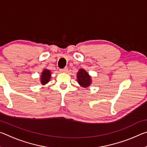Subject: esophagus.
I'll return each instance as SVG.
<instances>
[{
    "instance_id": "obj_1",
    "label": "esophagus",
    "mask_w": 147,
    "mask_h": 147,
    "mask_svg": "<svg viewBox=\"0 0 147 147\" xmlns=\"http://www.w3.org/2000/svg\"><path fill=\"white\" fill-rule=\"evenodd\" d=\"M68 71V68L67 67H65L64 69H59V71L61 72V73H67Z\"/></svg>"
}]
</instances>
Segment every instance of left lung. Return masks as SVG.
I'll use <instances>...</instances> for the list:
<instances>
[{"label": "left lung", "mask_w": 147, "mask_h": 147, "mask_svg": "<svg viewBox=\"0 0 147 147\" xmlns=\"http://www.w3.org/2000/svg\"><path fill=\"white\" fill-rule=\"evenodd\" d=\"M77 82L79 85L84 88H87L92 83L91 76L85 69H80L76 74Z\"/></svg>", "instance_id": "1"}]
</instances>
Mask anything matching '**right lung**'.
Here are the masks:
<instances>
[{"mask_svg": "<svg viewBox=\"0 0 147 147\" xmlns=\"http://www.w3.org/2000/svg\"><path fill=\"white\" fill-rule=\"evenodd\" d=\"M51 78V72L47 69H44L40 76V82L42 85H45L49 82Z\"/></svg>", "mask_w": 147, "mask_h": 147, "instance_id": "obj_1", "label": "right lung"}]
</instances>
